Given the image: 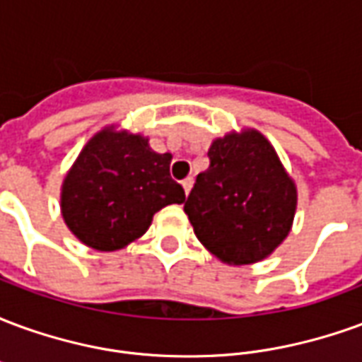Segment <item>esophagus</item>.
Here are the masks:
<instances>
[{"mask_svg": "<svg viewBox=\"0 0 362 362\" xmlns=\"http://www.w3.org/2000/svg\"><path fill=\"white\" fill-rule=\"evenodd\" d=\"M192 184H194V178H186V180H182V188L186 192V196L189 194V189H192Z\"/></svg>", "mask_w": 362, "mask_h": 362, "instance_id": "34e87169", "label": "esophagus"}]
</instances>
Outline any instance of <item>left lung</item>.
Wrapping results in <instances>:
<instances>
[{
    "mask_svg": "<svg viewBox=\"0 0 362 362\" xmlns=\"http://www.w3.org/2000/svg\"><path fill=\"white\" fill-rule=\"evenodd\" d=\"M207 157L184 204L197 240L233 266L267 258L295 219V182L256 129L215 139Z\"/></svg>",
    "mask_w": 362,
    "mask_h": 362,
    "instance_id": "obj_1",
    "label": "left lung"
}]
</instances>
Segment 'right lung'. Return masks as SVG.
I'll return each instance as SVG.
<instances>
[{"label":"right lung","instance_id":"obj_1","mask_svg":"<svg viewBox=\"0 0 362 362\" xmlns=\"http://www.w3.org/2000/svg\"><path fill=\"white\" fill-rule=\"evenodd\" d=\"M170 153L151 149L147 137L104 127L83 147L62 186L67 228L100 252L134 243L155 213L186 199L170 178Z\"/></svg>","mask_w":362,"mask_h":362}]
</instances>
